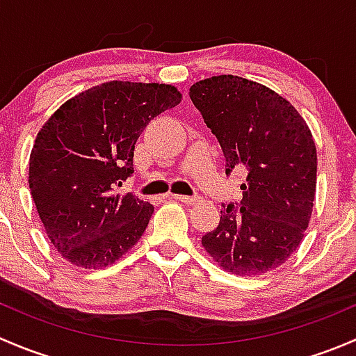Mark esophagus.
Instances as JSON below:
<instances>
[{
  "mask_svg": "<svg viewBox=\"0 0 356 356\" xmlns=\"http://www.w3.org/2000/svg\"><path fill=\"white\" fill-rule=\"evenodd\" d=\"M175 200L181 201V203H186V204H196L201 201V196H184V195H175L174 196Z\"/></svg>",
  "mask_w": 356,
  "mask_h": 356,
  "instance_id": "34e87169",
  "label": "esophagus"
}]
</instances>
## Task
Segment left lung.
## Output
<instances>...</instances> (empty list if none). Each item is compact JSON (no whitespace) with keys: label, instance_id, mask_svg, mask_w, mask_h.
<instances>
[{"label":"left lung","instance_id":"left-lung-1","mask_svg":"<svg viewBox=\"0 0 356 356\" xmlns=\"http://www.w3.org/2000/svg\"><path fill=\"white\" fill-rule=\"evenodd\" d=\"M189 98L218 139L225 174L246 172L241 201L222 204L220 222L201 245L232 274L274 270L296 251L310 222L317 184L310 129L288 99L238 75L196 82Z\"/></svg>","mask_w":356,"mask_h":356}]
</instances>
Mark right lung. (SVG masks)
<instances>
[{"label":"right lung","instance_id":"1","mask_svg":"<svg viewBox=\"0 0 356 356\" xmlns=\"http://www.w3.org/2000/svg\"><path fill=\"white\" fill-rule=\"evenodd\" d=\"M179 103L174 86L113 81L68 99L42 125L29 186L49 241L68 261L106 267L139 241L155 207L115 189L134 174L146 125Z\"/></svg>","mask_w":356,"mask_h":356}]
</instances>
